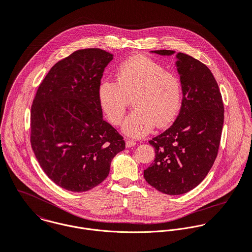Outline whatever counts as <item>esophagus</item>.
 <instances>
[{"label":"esophagus","mask_w":252,"mask_h":252,"mask_svg":"<svg viewBox=\"0 0 252 252\" xmlns=\"http://www.w3.org/2000/svg\"><path fill=\"white\" fill-rule=\"evenodd\" d=\"M136 145V142L134 140H127L126 141V147L127 148H132Z\"/></svg>","instance_id":"obj_1"}]
</instances>
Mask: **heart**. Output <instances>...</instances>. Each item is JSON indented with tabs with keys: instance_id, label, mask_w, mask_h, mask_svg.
Instances as JSON below:
<instances>
[{
	"instance_id": "heart-1",
	"label": "heart",
	"mask_w": 252,
	"mask_h": 252,
	"mask_svg": "<svg viewBox=\"0 0 252 252\" xmlns=\"http://www.w3.org/2000/svg\"><path fill=\"white\" fill-rule=\"evenodd\" d=\"M116 83L104 79L97 87V99L106 118L119 125L125 115L129 99L134 110L123 124V131L140 138L154 126L162 128L178 115L183 101V85L178 74L168 71L146 56L125 61L115 74Z\"/></svg>"
}]
</instances>
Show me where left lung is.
<instances>
[{
	"mask_svg": "<svg viewBox=\"0 0 252 252\" xmlns=\"http://www.w3.org/2000/svg\"><path fill=\"white\" fill-rule=\"evenodd\" d=\"M153 53L171 56L170 50ZM177 69L183 85V101L173 125L149 143L154 163L144 171L158 190L177 195L198 186L212 167L220 146L224 104L210 69L192 57L178 53Z\"/></svg>",
	"mask_w": 252,
	"mask_h": 252,
	"instance_id": "1",
	"label": "left lung"
}]
</instances>
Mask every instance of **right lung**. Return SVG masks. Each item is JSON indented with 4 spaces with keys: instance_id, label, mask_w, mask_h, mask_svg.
Returning a JSON list of instances; mask_svg holds the SVG:
<instances>
[{
    "instance_id": "1",
    "label": "right lung",
    "mask_w": 252,
    "mask_h": 252,
    "mask_svg": "<svg viewBox=\"0 0 252 252\" xmlns=\"http://www.w3.org/2000/svg\"><path fill=\"white\" fill-rule=\"evenodd\" d=\"M113 56L84 49L57 63L39 85L30 114V143L46 175L81 192L99 185L123 137L103 120L97 87Z\"/></svg>"
}]
</instances>
